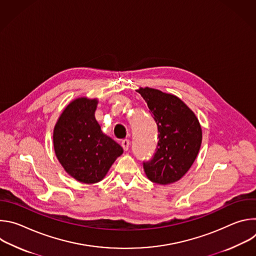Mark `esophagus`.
I'll list each match as a JSON object with an SVG mask.
<instances>
[{
    "label": "esophagus",
    "mask_w": 256,
    "mask_h": 256,
    "mask_svg": "<svg viewBox=\"0 0 256 256\" xmlns=\"http://www.w3.org/2000/svg\"><path fill=\"white\" fill-rule=\"evenodd\" d=\"M122 147L124 151H128L130 148V140H122Z\"/></svg>",
    "instance_id": "obj_1"
}]
</instances>
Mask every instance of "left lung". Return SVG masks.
<instances>
[{"instance_id": "obj_1", "label": "left lung", "mask_w": 256, "mask_h": 256, "mask_svg": "<svg viewBox=\"0 0 256 256\" xmlns=\"http://www.w3.org/2000/svg\"><path fill=\"white\" fill-rule=\"evenodd\" d=\"M138 93L147 102L159 132L155 154L142 162L144 173L155 184H173L188 171L198 154L200 124L178 97L148 87Z\"/></svg>"}]
</instances>
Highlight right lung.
<instances>
[{"instance_id": "right-lung-1", "label": "right lung", "mask_w": 256, "mask_h": 256, "mask_svg": "<svg viewBox=\"0 0 256 256\" xmlns=\"http://www.w3.org/2000/svg\"><path fill=\"white\" fill-rule=\"evenodd\" d=\"M96 99L78 98L70 102L54 130L56 155L64 170L83 184H95L124 150L104 134L95 120Z\"/></svg>"}]
</instances>
